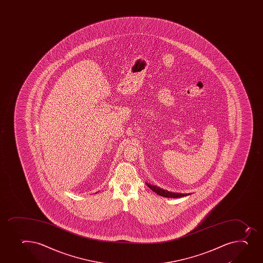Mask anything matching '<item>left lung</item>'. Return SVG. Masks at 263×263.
Segmentation results:
<instances>
[{
    "mask_svg": "<svg viewBox=\"0 0 263 263\" xmlns=\"http://www.w3.org/2000/svg\"><path fill=\"white\" fill-rule=\"evenodd\" d=\"M146 185H147L154 192L156 193V194L160 195V196H163V197L180 198L184 197V196H187V195H191V193H189V194H182V193L171 192V191L163 190L161 187H158V186H154V185L150 184V183H147V182H146Z\"/></svg>",
    "mask_w": 263,
    "mask_h": 263,
    "instance_id": "obj_1",
    "label": "left lung"
}]
</instances>
